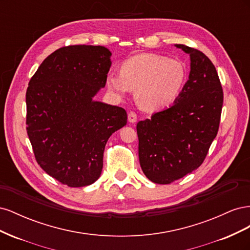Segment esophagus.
<instances>
[{"label":"esophagus","mask_w":250,"mask_h":250,"mask_svg":"<svg viewBox=\"0 0 250 250\" xmlns=\"http://www.w3.org/2000/svg\"><path fill=\"white\" fill-rule=\"evenodd\" d=\"M137 120H138L137 113H135L134 111H129V112H128V121H129L130 123L137 122Z\"/></svg>","instance_id":"1"}]
</instances>
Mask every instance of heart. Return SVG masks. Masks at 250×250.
<instances>
[{"label":"heart","instance_id":"1","mask_svg":"<svg viewBox=\"0 0 250 250\" xmlns=\"http://www.w3.org/2000/svg\"><path fill=\"white\" fill-rule=\"evenodd\" d=\"M187 79L188 70L181 60L144 53L125 60L120 73H109L106 84L110 92L119 97L135 89V99L140 106L153 111L175 101Z\"/></svg>","mask_w":250,"mask_h":250}]
</instances>
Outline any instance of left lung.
I'll return each mask as SVG.
<instances>
[{"label":"left lung","mask_w":250,"mask_h":250,"mask_svg":"<svg viewBox=\"0 0 250 250\" xmlns=\"http://www.w3.org/2000/svg\"><path fill=\"white\" fill-rule=\"evenodd\" d=\"M190 55L188 80L172 106L137 125L141 168L152 183L168 185L203 163L220 124L223 89L216 67L202 52Z\"/></svg>","instance_id":"8db88e82"}]
</instances>
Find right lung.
<instances>
[{
  "label": "right lung",
  "instance_id": "right-lung-1",
  "mask_svg": "<svg viewBox=\"0 0 250 250\" xmlns=\"http://www.w3.org/2000/svg\"><path fill=\"white\" fill-rule=\"evenodd\" d=\"M110 56L102 46L60 48L29 81L26 124L35 160L67 187L100 177L105 145L127 123L124 108L93 99L106 84Z\"/></svg>",
  "mask_w": 250,
  "mask_h": 250
}]
</instances>
